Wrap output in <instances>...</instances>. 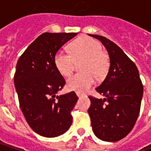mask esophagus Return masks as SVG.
Segmentation results:
<instances>
[{"label":"esophagus","mask_w":151,"mask_h":151,"mask_svg":"<svg viewBox=\"0 0 151 151\" xmlns=\"http://www.w3.org/2000/svg\"><path fill=\"white\" fill-rule=\"evenodd\" d=\"M76 94H77V95L78 96V97H81L82 95V94H81V93H79V92H76Z\"/></svg>","instance_id":"obj_1"}]
</instances>
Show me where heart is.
I'll list each match as a JSON object with an SVG mask.
<instances>
[{"label": "heart", "mask_w": 151, "mask_h": 151, "mask_svg": "<svg viewBox=\"0 0 151 151\" xmlns=\"http://www.w3.org/2000/svg\"><path fill=\"white\" fill-rule=\"evenodd\" d=\"M81 64V73H75L67 79L66 86L70 91L79 93L87 91L94 85L96 77H102L109 67L108 56L103 52L98 41L90 37H81L70 45V53L60 50L55 55L54 63L58 72L63 76L72 73L76 62Z\"/></svg>", "instance_id": "obj_1"}]
</instances>
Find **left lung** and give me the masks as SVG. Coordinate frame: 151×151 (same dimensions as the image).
Masks as SVG:
<instances>
[{
  "label": "left lung",
  "mask_w": 151,
  "mask_h": 151,
  "mask_svg": "<svg viewBox=\"0 0 151 151\" xmlns=\"http://www.w3.org/2000/svg\"><path fill=\"white\" fill-rule=\"evenodd\" d=\"M90 35L101 41L110 57L108 74L95 89L105 98L89 96L92 129L99 139L117 142L126 137L136 123L142 99V82L136 65L120 47L101 35Z\"/></svg>",
  "instance_id": "obj_1"
}]
</instances>
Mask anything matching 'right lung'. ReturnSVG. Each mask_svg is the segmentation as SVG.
<instances>
[{"label":"right lung","instance_id":"1","mask_svg":"<svg viewBox=\"0 0 151 151\" xmlns=\"http://www.w3.org/2000/svg\"><path fill=\"white\" fill-rule=\"evenodd\" d=\"M77 35L49 32L40 35L17 63L14 79L19 105L28 124L40 136H59L72 124L71 111L78 97L74 91L56 95L65 81L56 69L54 57Z\"/></svg>","mask_w":151,"mask_h":151}]
</instances>
